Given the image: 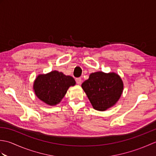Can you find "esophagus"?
<instances>
[{"instance_id": "34e87169", "label": "esophagus", "mask_w": 156, "mask_h": 156, "mask_svg": "<svg viewBox=\"0 0 156 156\" xmlns=\"http://www.w3.org/2000/svg\"><path fill=\"white\" fill-rule=\"evenodd\" d=\"M76 83H77L78 84H81V83H82V79L80 78H76Z\"/></svg>"}]
</instances>
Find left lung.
<instances>
[{"instance_id": "obj_1", "label": "left lung", "mask_w": 156, "mask_h": 156, "mask_svg": "<svg viewBox=\"0 0 156 156\" xmlns=\"http://www.w3.org/2000/svg\"><path fill=\"white\" fill-rule=\"evenodd\" d=\"M82 88L94 109L105 111L119 101L123 91V82L117 73H92Z\"/></svg>"}]
</instances>
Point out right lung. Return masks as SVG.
<instances>
[{"label":"right lung","mask_w":156,"mask_h":156,"mask_svg":"<svg viewBox=\"0 0 156 156\" xmlns=\"http://www.w3.org/2000/svg\"><path fill=\"white\" fill-rule=\"evenodd\" d=\"M75 85L76 81L72 76L54 70L39 74L33 88L39 100L48 105L55 106L62 101L68 88Z\"/></svg>","instance_id":"1"}]
</instances>
